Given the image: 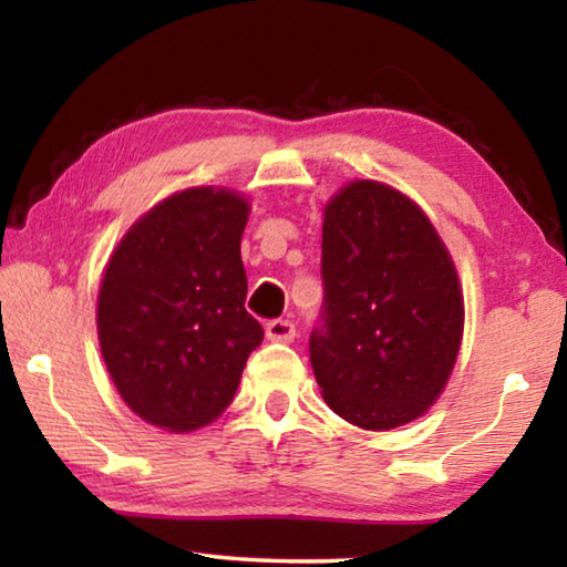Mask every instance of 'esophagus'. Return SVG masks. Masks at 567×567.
<instances>
[{
  "instance_id": "esophagus-1",
  "label": "esophagus",
  "mask_w": 567,
  "mask_h": 567,
  "mask_svg": "<svg viewBox=\"0 0 567 567\" xmlns=\"http://www.w3.org/2000/svg\"><path fill=\"white\" fill-rule=\"evenodd\" d=\"M267 340L275 342H292L295 340V322L290 320H270L265 324Z\"/></svg>"
}]
</instances>
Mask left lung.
Listing matches in <instances>:
<instances>
[{"label": "left lung", "mask_w": 567, "mask_h": 567, "mask_svg": "<svg viewBox=\"0 0 567 567\" xmlns=\"http://www.w3.org/2000/svg\"><path fill=\"white\" fill-rule=\"evenodd\" d=\"M322 312L310 362L342 420L390 430L440 398L463 340L455 265L402 192L350 182L324 207Z\"/></svg>", "instance_id": "left-lung-1"}]
</instances>
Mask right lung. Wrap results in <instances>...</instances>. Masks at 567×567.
Segmentation results:
<instances>
[{"label":"right lung","instance_id":"obj_1","mask_svg":"<svg viewBox=\"0 0 567 567\" xmlns=\"http://www.w3.org/2000/svg\"><path fill=\"white\" fill-rule=\"evenodd\" d=\"M249 205L192 187L130 227L104 270L97 332L114 388L150 425L187 433L233 402L262 324L245 310Z\"/></svg>","mask_w":567,"mask_h":567}]
</instances>
